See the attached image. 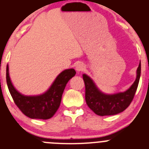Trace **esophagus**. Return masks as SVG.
<instances>
[{
	"instance_id": "34e87169",
	"label": "esophagus",
	"mask_w": 149,
	"mask_h": 149,
	"mask_svg": "<svg viewBox=\"0 0 149 149\" xmlns=\"http://www.w3.org/2000/svg\"><path fill=\"white\" fill-rule=\"evenodd\" d=\"M75 68H76V70L77 72H81L84 70V65L81 63V62H79V63H77L76 65Z\"/></svg>"
}]
</instances>
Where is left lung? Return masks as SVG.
I'll use <instances>...</instances> for the list:
<instances>
[{
  "label": "left lung",
  "instance_id": "8db88e82",
  "mask_svg": "<svg viewBox=\"0 0 149 149\" xmlns=\"http://www.w3.org/2000/svg\"><path fill=\"white\" fill-rule=\"evenodd\" d=\"M141 73L140 62L137 70V78L130 88L123 93L107 95L101 93L93 81L83 74L85 84V100L87 106L96 115L100 116L113 115L124 111L130 105L135 95Z\"/></svg>",
  "mask_w": 149,
  "mask_h": 149
}]
</instances>
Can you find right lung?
Instances as JSON below:
<instances>
[{"label":"right lung","mask_w":149,"mask_h":149,"mask_svg":"<svg viewBox=\"0 0 149 149\" xmlns=\"http://www.w3.org/2000/svg\"><path fill=\"white\" fill-rule=\"evenodd\" d=\"M74 69L62 71L45 93L36 96H26L20 94L14 87L9 74V66H6V82L9 93L20 110L32 119L47 120L54 116L59 109L62 93L67 83L76 75Z\"/></svg>","instance_id":"add662e5"}]
</instances>
